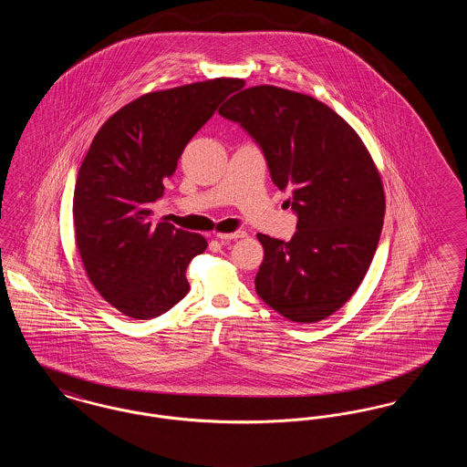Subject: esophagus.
<instances>
[{"label":"esophagus","instance_id":"34e87169","mask_svg":"<svg viewBox=\"0 0 467 467\" xmlns=\"http://www.w3.org/2000/svg\"><path fill=\"white\" fill-rule=\"evenodd\" d=\"M246 236V233L244 231H233V233H223V234H217V238L221 240V242H231V240H238V238H244Z\"/></svg>","mask_w":467,"mask_h":467}]
</instances>
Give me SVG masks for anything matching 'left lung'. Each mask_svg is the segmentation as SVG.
<instances>
[{
	"mask_svg": "<svg viewBox=\"0 0 467 467\" xmlns=\"http://www.w3.org/2000/svg\"><path fill=\"white\" fill-rule=\"evenodd\" d=\"M219 113L257 143L297 217L290 242L257 234V296L292 322L327 318L352 297L377 252L385 196L373 159L336 111L306 94L250 88Z\"/></svg>",
	"mask_w": 467,
	"mask_h": 467,
	"instance_id": "1",
	"label": "left lung"
}]
</instances>
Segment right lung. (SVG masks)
Here are the masks:
<instances>
[{
    "mask_svg": "<svg viewBox=\"0 0 467 467\" xmlns=\"http://www.w3.org/2000/svg\"><path fill=\"white\" fill-rule=\"evenodd\" d=\"M242 88L244 80L215 78L150 92L94 136L75 183V240L92 285L120 313L154 318L189 292L185 271L208 244L156 223L150 206L191 138Z\"/></svg>",
    "mask_w": 467,
    "mask_h": 467,
    "instance_id": "right-lung-1",
    "label": "right lung"
}]
</instances>
